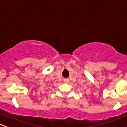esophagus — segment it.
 I'll list each match as a JSON object with an SVG mask.
<instances>
[{
  "instance_id": "1",
  "label": "esophagus",
  "mask_w": 127,
  "mask_h": 127,
  "mask_svg": "<svg viewBox=\"0 0 127 127\" xmlns=\"http://www.w3.org/2000/svg\"><path fill=\"white\" fill-rule=\"evenodd\" d=\"M68 81H69V80L67 79H66L64 80V82H67Z\"/></svg>"
}]
</instances>
